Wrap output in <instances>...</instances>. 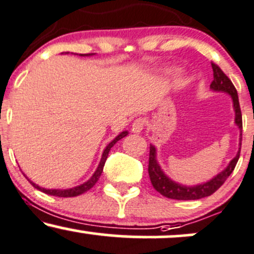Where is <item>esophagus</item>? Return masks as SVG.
I'll return each mask as SVG.
<instances>
[{"instance_id":"34e87169","label":"esophagus","mask_w":254,"mask_h":254,"mask_svg":"<svg viewBox=\"0 0 254 254\" xmlns=\"http://www.w3.org/2000/svg\"><path fill=\"white\" fill-rule=\"evenodd\" d=\"M144 129V121L142 118L136 119L132 123V131L133 132H141Z\"/></svg>"}]
</instances>
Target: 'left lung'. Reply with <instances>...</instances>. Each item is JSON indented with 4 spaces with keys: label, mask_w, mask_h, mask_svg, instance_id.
Listing matches in <instances>:
<instances>
[{
    "label": "left lung",
    "mask_w": 254,
    "mask_h": 254,
    "mask_svg": "<svg viewBox=\"0 0 254 254\" xmlns=\"http://www.w3.org/2000/svg\"><path fill=\"white\" fill-rule=\"evenodd\" d=\"M212 71H214V80L210 84V88L217 92H226L230 94V97L233 99V105H234L235 110V123L240 131L243 132V116H241V110H240V104H239V98H238V92L235 89L234 84L232 83V81L229 80V77L222 71V69L217 65L216 63L211 62ZM241 142V137H240ZM240 149H241V143H240ZM156 150L154 145H150V151H149V165H148V173H149V178L153 188L161 193L162 196L171 198V199H179V200H192V199H200L203 197H208L210 194L214 193L215 191H217L221 186L223 185V183L226 182L227 178H228L232 172L234 171L237 162L240 157V150L238 151L237 156L230 161L228 167L226 168L223 172H221L220 174H217L214 179H211L210 182L205 184H200L197 186H183L180 184L174 183L173 180H171L167 176H165L164 172L161 171L160 166L157 165L156 159Z\"/></svg>",
    "instance_id": "obj_1"
}]
</instances>
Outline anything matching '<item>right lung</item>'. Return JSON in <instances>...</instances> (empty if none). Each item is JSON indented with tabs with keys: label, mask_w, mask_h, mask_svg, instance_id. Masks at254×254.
Segmentation results:
<instances>
[{
	"label": "right lung",
	"mask_w": 254,
	"mask_h": 254,
	"mask_svg": "<svg viewBox=\"0 0 254 254\" xmlns=\"http://www.w3.org/2000/svg\"><path fill=\"white\" fill-rule=\"evenodd\" d=\"M89 55L90 54H84V55H80V56H89ZM127 135V131H123L121 135H118L115 139H113L112 142H111L109 145H107L106 149H105L104 153H103V157H101V161H100V164H99L98 170L95 171V173L93 174V177L90 178L88 182L82 184V185L76 186V188H72V189H68V190H48V189L40 188V186L36 185L34 183H32V182H30V183L34 186V188L37 189V190L42 191L46 194H51V196H56V197H76V196H80V194H82V193H84V192H87L89 190V189H92L93 186L97 184L99 178H100V176H101V173H103L105 162H106L107 156H109L110 149L113 147V145L117 143L119 139H122L123 137H125Z\"/></svg>",
	"instance_id": "add662e5"
}]
</instances>
